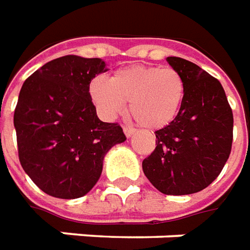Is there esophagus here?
I'll return each mask as SVG.
<instances>
[{
	"label": "esophagus",
	"mask_w": 250,
	"mask_h": 250,
	"mask_svg": "<svg viewBox=\"0 0 250 250\" xmlns=\"http://www.w3.org/2000/svg\"><path fill=\"white\" fill-rule=\"evenodd\" d=\"M124 133L126 137H130V136H133L136 133V130L133 128H129V126H124Z\"/></svg>",
	"instance_id": "34e87169"
}]
</instances>
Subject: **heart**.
<instances>
[{
  "label": "heart",
  "instance_id": "heart-1",
  "mask_svg": "<svg viewBox=\"0 0 250 250\" xmlns=\"http://www.w3.org/2000/svg\"><path fill=\"white\" fill-rule=\"evenodd\" d=\"M186 82L172 67L133 64L117 70L110 81L93 78L88 95L104 120H113L129 102V113L141 126L160 129L176 118L183 105Z\"/></svg>",
  "mask_w": 250,
  "mask_h": 250
}]
</instances>
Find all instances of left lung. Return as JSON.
Instances as JSON below:
<instances>
[{"label":"left lung","mask_w":250,"mask_h":250,"mask_svg":"<svg viewBox=\"0 0 250 250\" xmlns=\"http://www.w3.org/2000/svg\"><path fill=\"white\" fill-rule=\"evenodd\" d=\"M186 82L180 111L156 130V148L143 171L166 195H188L206 188L228 162L233 143V113L218 79L188 60L168 56Z\"/></svg>","instance_id":"1"}]
</instances>
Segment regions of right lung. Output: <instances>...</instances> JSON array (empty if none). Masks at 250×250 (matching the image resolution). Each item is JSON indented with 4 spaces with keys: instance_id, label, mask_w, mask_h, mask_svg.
<instances>
[{
    "instance_id": "right-lung-1",
    "label": "right lung",
    "mask_w": 250,
    "mask_h": 250,
    "mask_svg": "<svg viewBox=\"0 0 250 250\" xmlns=\"http://www.w3.org/2000/svg\"><path fill=\"white\" fill-rule=\"evenodd\" d=\"M107 71L100 58L65 55L26 79L15 110L20 163L32 182L55 198L86 195L98 182L104 159L126 137L118 124L101 121L88 83Z\"/></svg>"
}]
</instances>
